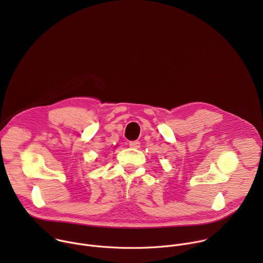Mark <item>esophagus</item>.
I'll use <instances>...</instances> for the list:
<instances>
[{"label":"esophagus","mask_w":263,"mask_h":263,"mask_svg":"<svg viewBox=\"0 0 263 263\" xmlns=\"http://www.w3.org/2000/svg\"><path fill=\"white\" fill-rule=\"evenodd\" d=\"M129 145L133 148H138L140 146V142L137 141V140H134V141H130L129 142Z\"/></svg>","instance_id":"1"}]
</instances>
